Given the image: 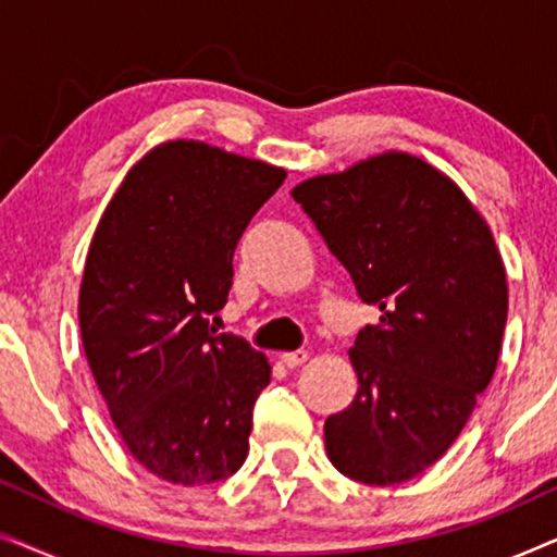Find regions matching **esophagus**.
Returning <instances> with one entry per match:
<instances>
[{
    "label": "esophagus",
    "instance_id": "obj_1",
    "mask_svg": "<svg viewBox=\"0 0 557 557\" xmlns=\"http://www.w3.org/2000/svg\"><path fill=\"white\" fill-rule=\"evenodd\" d=\"M307 360H309L307 349H296V352H284V355H281V362H284L286 368H299V364H304Z\"/></svg>",
    "mask_w": 557,
    "mask_h": 557
}]
</instances>
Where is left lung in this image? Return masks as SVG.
<instances>
[{
	"instance_id": "obj_1",
	"label": "left lung",
	"mask_w": 557,
	"mask_h": 557,
	"mask_svg": "<svg viewBox=\"0 0 557 557\" xmlns=\"http://www.w3.org/2000/svg\"><path fill=\"white\" fill-rule=\"evenodd\" d=\"M292 197L380 324L357 334L352 406L326 418L334 469L403 484L448 451L497 370L507 273L461 187L408 151L299 182Z\"/></svg>"
}]
</instances>
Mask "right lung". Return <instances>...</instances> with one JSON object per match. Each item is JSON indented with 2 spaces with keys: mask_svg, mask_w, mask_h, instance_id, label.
I'll use <instances>...</instances> for the list:
<instances>
[{
  "mask_svg": "<svg viewBox=\"0 0 557 557\" xmlns=\"http://www.w3.org/2000/svg\"><path fill=\"white\" fill-rule=\"evenodd\" d=\"M286 170L195 139L162 141L98 220L78 319L90 372L144 469L182 486L243 467L269 357L215 334L233 253Z\"/></svg>",
  "mask_w": 557,
  "mask_h": 557,
  "instance_id": "right-lung-1",
  "label": "right lung"
}]
</instances>
